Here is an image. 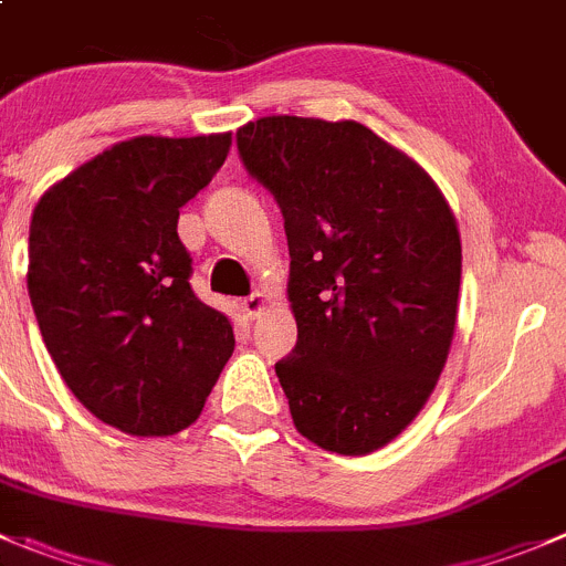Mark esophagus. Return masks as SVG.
<instances>
[{
    "mask_svg": "<svg viewBox=\"0 0 566 566\" xmlns=\"http://www.w3.org/2000/svg\"><path fill=\"white\" fill-rule=\"evenodd\" d=\"M266 305H269L266 294L255 292V294H250V297H247L244 303H241V308H244L247 319H258V316H261L263 311H266Z\"/></svg>",
    "mask_w": 566,
    "mask_h": 566,
    "instance_id": "esophagus-1",
    "label": "esophagus"
}]
</instances>
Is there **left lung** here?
Listing matches in <instances>:
<instances>
[{
	"label": "left lung",
	"mask_w": 566,
	"mask_h": 566,
	"mask_svg": "<svg viewBox=\"0 0 566 566\" xmlns=\"http://www.w3.org/2000/svg\"><path fill=\"white\" fill-rule=\"evenodd\" d=\"M235 138L286 219L297 347L274 373L294 428L331 453H375L448 364L459 222L433 177L358 122L263 116Z\"/></svg>",
	"instance_id": "left-lung-1"
}]
</instances>
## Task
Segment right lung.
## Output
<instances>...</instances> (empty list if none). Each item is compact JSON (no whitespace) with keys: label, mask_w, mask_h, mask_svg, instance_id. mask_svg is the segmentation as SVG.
<instances>
[{"label":"right lung","mask_w":566,"mask_h":566,"mask_svg":"<svg viewBox=\"0 0 566 566\" xmlns=\"http://www.w3.org/2000/svg\"><path fill=\"white\" fill-rule=\"evenodd\" d=\"M230 133L118 142L46 188L27 289L57 373L130 436L197 422L233 355V325L191 292L180 208L222 169Z\"/></svg>","instance_id":"add662e5"}]
</instances>
